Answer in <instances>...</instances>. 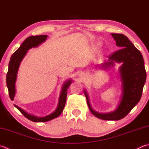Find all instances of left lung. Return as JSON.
<instances>
[{
	"label": "left lung",
	"instance_id": "left-lung-1",
	"mask_svg": "<svg viewBox=\"0 0 149 149\" xmlns=\"http://www.w3.org/2000/svg\"><path fill=\"white\" fill-rule=\"evenodd\" d=\"M120 49L108 56L109 62L103 64L106 68L113 65V61L123 63L120 67L123 94L121 102L114 112L101 114L94 111L91 108L86 92L85 96L89 109L97 118L104 120H118L125 117L136 106L141 98L147 74L144 61L140 51L134 46L126 36L122 34H111Z\"/></svg>",
	"mask_w": 149,
	"mask_h": 149
}]
</instances>
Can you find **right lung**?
I'll return each instance as SVG.
<instances>
[{
  "instance_id": "right-lung-1",
  "label": "right lung",
  "mask_w": 149,
  "mask_h": 149,
  "mask_svg": "<svg viewBox=\"0 0 149 149\" xmlns=\"http://www.w3.org/2000/svg\"><path fill=\"white\" fill-rule=\"evenodd\" d=\"M47 36V35H39V36H32L27 38L25 41L23 42L21 46L19 47L18 49L14 52L10 58V61L9 63L8 66V71L7 72L6 75V85L8 89V93L10 99L13 100V98L15 96V83L17 77V74L18 71L19 66L21 61H22L24 56L26 55L27 50L30 49L32 47H37L42 42H44L46 40ZM72 83V80H70L64 83L63 86L60 97H59V102L58 107L56 108L55 112L51 113L49 115H47L45 117L38 118L34 116H32L26 113L24 111L23 109L17 107V105H15V107L25 116L28 118L29 120L36 122V123H44L51 120L56 117H58L60 115L64 109V107L65 106L66 96H67V89L69 87L70 84Z\"/></svg>"
}]
</instances>
